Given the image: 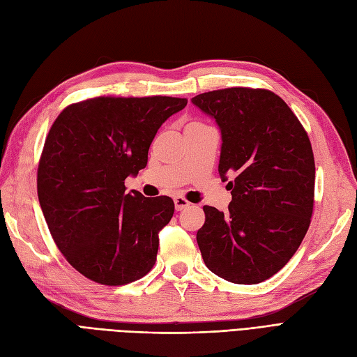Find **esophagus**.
<instances>
[{
	"label": "esophagus",
	"instance_id": "obj_1",
	"mask_svg": "<svg viewBox=\"0 0 357 357\" xmlns=\"http://www.w3.org/2000/svg\"><path fill=\"white\" fill-rule=\"evenodd\" d=\"M174 204H176V210H177V211L185 210V208H188L189 205H190V202H189L188 199L183 198V197H176V198H174Z\"/></svg>",
	"mask_w": 357,
	"mask_h": 357
}]
</instances>
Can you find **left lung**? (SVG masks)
<instances>
[{"label": "left lung", "mask_w": 357, "mask_h": 357, "mask_svg": "<svg viewBox=\"0 0 357 357\" xmlns=\"http://www.w3.org/2000/svg\"><path fill=\"white\" fill-rule=\"evenodd\" d=\"M192 102L222 132L219 174L232 201L204 205L197 241L205 265L231 283L256 284L282 269L308 231L314 205V155L289 105L271 91L228 88Z\"/></svg>", "instance_id": "left-lung-1"}]
</instances>
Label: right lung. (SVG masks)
<instances>
[{
    "mask_svg": "<svg viewBox=\"0 0 357 357\" xmlns=\"http://www.w3.org/2000/svg\"><path fill=\"white\" fill-rule=\"evenodd\" d=\"M186 104L160 95L96 96L53 122L37 171L38 201L61 253L92 282L122 286L153 268L174 202L125 193V178L147 165L158 129Z\"/></svg>",
    "mask_w": 357,
    "mask_h": 357,
    "instance_id": "1",
    "label": "right lung"
}]
</instances>
